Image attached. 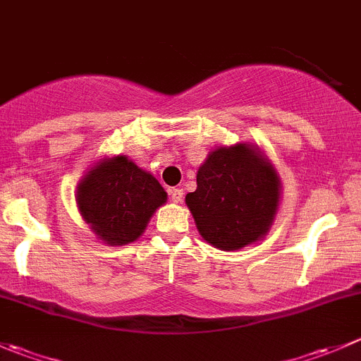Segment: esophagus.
Segmentation results:
<instances>
[{
	"mask_svg": "<svg viewBox=\"0 0 361 361\" xmlns=\"http://www.w3.org/2000/svg\"><path fill=\"white\" fill-rule=\"evenodd\" d=\"M169 195H171V201L173 202H181L183 199V190L181 188H169Z\"/></svg>",
	"mask_w": 361,
	"mask_h": 361,
	"instance_id": "1",
	"label": "esophagus"
}]
</instances>
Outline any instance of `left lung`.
I'll list each match as a JSON object with an SVG mask.
<instances>
[{
    "mask_svg": "<svg viewBox=\"0 0 361 361\" xmlns=\"http://www.w3.org/2000/svg\"><path fill=\"white\" fill-rule=\"evenodd\" d=\"M281 180L253 143L216 147L197 171V190L185 197L199 234L224 251L243 250L271 231Z\"/></svg>",
    "mask_w": 361,
    "mask_h": 361,
    "instance_id": "8db88e82",
    "label": "left lung"
}]
</instances>
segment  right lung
Here are the masks:
<instances>
[{
	"mask_svg": "<svg viewBox=\"0 0 361 361\" xmlns=\"http://www.w3.org/2000/svg\"><path fill=\"white\" fill-rule=\"evenodd\" d=\"M76 206L99 241L126 246L143 235L167 201L157 178L127 155L99 159L76 185Z\"/></svg>",
	"mask_w": 361,
	"mask_h": 361,
	"instance_id": "add662e5",
	"label": "right lung"
}]
</instances>
